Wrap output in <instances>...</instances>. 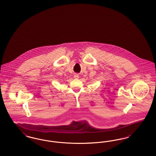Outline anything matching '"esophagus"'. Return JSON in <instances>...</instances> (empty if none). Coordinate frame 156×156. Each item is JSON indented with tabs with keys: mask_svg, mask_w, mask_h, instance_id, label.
<instances>
[{
	"mask_svg": "<svg viewBox=\"0 0 156 156\" xmlns=\"http://www.w3.org/2000/svg\"><path fill=\"white\" fill-rule=\"evenodd\" d=\"M74 78L75 79H78L79 78V75H78V74H75V75H74Z\"/></svg>",
	"mask_w": 156,
	"mask_h": 156,
	"instance_id": "esophagus-1",
	"label": "esophagus"
}]
</instances>
